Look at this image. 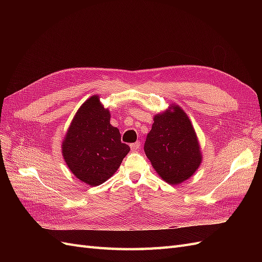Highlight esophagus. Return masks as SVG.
<instances>
[{"label": "esophagus", "mask_w": 262, "mask_h": 262, "mask_svg": "<svg viewBox=\"0 0 262 262\" xmlns=\"http://www.w3.org/2000/svg\"><path fill=\"white\" fill-rule=\"evenodd\" d=\"M140 145H141L140 142H136V143L130 144V148H131L132 152H136V150H138L140 148Z\"/></svg>", "instance_id": "1"}]
</instances>
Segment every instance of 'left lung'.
<instances>
[{
	"instance_id": "8db88e82",
	"label": "left lung",
	"mask_w": 262,
	"mask_h": 262,
	"mask_svg": "<svg viewBox=\"0 0 262 262\" xmlns=\"http://www.w3.org/2000/svg\"><path fill=\"white\" fill-rule=\"evenodd\" d=\"M157 114L147 134L144 152L154 169L166 182L178 185L191 177L201 164V152L193 126L185 112Z\"/></svg>"
}]
</instances>
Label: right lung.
Here are the masks:
<instances>
[{"label":"right lung","mask_w":262,"mask_h":262,"mask_svg":"<svg viewBox=\"0 0 262 262\" xmlns=\"http://www.w3.org/2000/svg\"><path fill=\"white\" fill-rule=\"evenodd\" d=\"M129 145L110 124V113L99 96L87 99L77 113L62 143V154L75 177L90 186H98L119 168Z\"/></svg>","instance_id":"right-lung-1"}]
</instances>
